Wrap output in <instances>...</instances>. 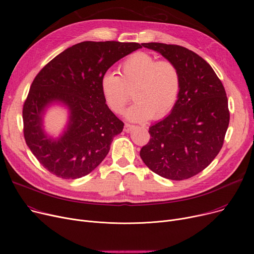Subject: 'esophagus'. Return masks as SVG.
I'll return each mask as SVG.
<instances>
[{"instance_id":"34e87169","label":"esophagus","mask_w":254,"mask_h":254,"mask_svg":"<svg viewBox=\"0 0 254 254\" xmlns=\"http://www.w3.org/2000/svg\"><path fill=\"white\" fill-rule=\"evenodd\" d=\"M133 129H134V126H133V125L125 124V127H124V131H125V132H131Z\"/></svg>"}]
</instances>
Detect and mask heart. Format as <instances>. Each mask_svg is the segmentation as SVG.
I'll return each mask as SVG.
<instances>
[{
    "mask_svg": "<svg viewBox=\"0 0 254 254\" xmlns=\"http://www.w3.org/2000/svg\"><path fill=\"white\" fill-rule=\"evenodd\" d=\"M182 86L181 72L169 61H160L146 52L130 55L121 65V77L107 71L100 81L102 96L109 108L122 113L133 90L135 103L126 112L127 120L143 123L167 116L174 108Z\"/></svg>",
    "mask_w": 254,
    "mask_h": 254,
    "instance_id": "b5f03b06",
    "label": "heart"
}]
</instances>
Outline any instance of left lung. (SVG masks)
<instances>
[{"label": "left lung", "instance_id": "obj_1", "mask_svg": "<svg viewBox=\"0 0 254 254\" xmlns=\"http://www.w3.org/2000/svg\"><path fill=\"white\" fill-rule=\"evenodd\" d=\"M141 46L160 53L181 72L180 95L169 116L150 127L140 158L153 172L184 181L204 170L219 153L229 127L228 97L210 64L185 47L163 43Z\"/></svg>", "mask_w": 254, "mask_h": 254}]
</instances>
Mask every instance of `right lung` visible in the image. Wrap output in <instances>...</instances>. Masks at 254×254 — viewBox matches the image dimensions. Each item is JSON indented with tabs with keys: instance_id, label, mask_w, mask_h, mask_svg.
Masks as SVG:
<instances>
[{
	"instance_id": "1",
	"label": "right lung",
	"mask_w": 254,
	"mask_h": 254,
	"mask_svg": "<svg viewBox=\"0 0 254 254\" xmlns=\"http://www.w3.org/2000/svg\"><path fill=\"white\" fill-rule=\"evenodd\" d=\"M139 48L137 43L82 42L58 54L37 74L23 106V133L44 168L76 180L107 157L124 123L107 106L100 81L114 64ZM56 105L67 110L68 121L53 137L43 123L48 110Z\"/></svg>"
}]
</instances>
